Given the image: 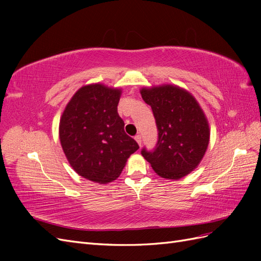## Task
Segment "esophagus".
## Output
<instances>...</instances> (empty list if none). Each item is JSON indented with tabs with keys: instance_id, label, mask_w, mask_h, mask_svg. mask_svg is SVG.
I'll list each match as a JSON object with an SVG mask.
<instances>
[{
	"instance_id": "obj_1",
	"label": "esophagus",
	"mask_w": 261,
	"mask_h": 261,
	"mask_svg": "<svg viewBox=\"0 0 261 261\" xmlns=\"http://www.w3.org/2000/svg\"><path fill=\"white\" fill-rule=\"evenodd\" d=\"M135 140L137 141V144H138L139 146H141V136H140V135H136V136H135Z\"/></svg>"
}]
</instances>
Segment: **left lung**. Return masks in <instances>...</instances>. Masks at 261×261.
I'll return each mask as SVG.
<instances>
[{"label": "left lung", "mask_w": 261, "mask_h": 261, "mask_svg": "<svg viewBox=\"0 0 261 261\" xmlns=\"http://www.w3.org/2000/svg\"><path fill=\"white\" fill-rule=\"evenodd\" d=\"M141 97L152 109L158 141L141 154L158 175L178 179L197 168L209 144V125L198 102L186 90L164 85L143 88Z\"/></svg>", "instance_id": "8db88e82"}]
</instances>
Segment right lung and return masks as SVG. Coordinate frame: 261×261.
Here are the masks:
<instances>
[{"label": "right lung", "mask_w": 261, "mask_h": 261, "mask_svg": "<svg viewBox=\"0 0 261 261\" xmlns=\"http://www.w3.org/2000/svg\"><path fill=\"white\" fill-rule=\"evenodd\" d=\"M121 90L93 84L82 87L60 121V140L69 164L81 176L105 184L121 174L139 146L124 130L117 113Z\"/></svg>", "instance_id": "obj_1"}]
</instances>
